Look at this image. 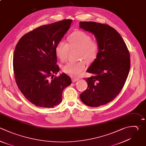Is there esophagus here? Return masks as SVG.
Segmentation results:
<instances>
[{
	"label": "esophagus",
	"mask_w": 146,
	"mask_h": 146,
	"mask_svg": "<svg viewBox=\"0 0 146 146\" xmlns=\"http://www.w3.org/2000/svg\"><path fill=\"white\" fill-rule=\"evenodd\" d=\"M78 80H79V79H78V78H72V82H74V83L77 82Z\"/></svg>",
	"instance_id": "1"
}]
</instances>
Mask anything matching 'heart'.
<instances>
[{
  "instance_id": "b5f03b06",
  "label": "heart",
  "mask_w": 146,
  "mask_h": 146,
  "mask_svg": "<svg viewBox=\"0 0 146 146\" xmlns=\"http://www.w3.org/2000/svg\"><path fill=\"white\" fill-rule=\"evenodd\" d=\"M91 39L89 34L83 31H75L68 38V44L62 40L58 43L55 48L56 55L63 62L67 59L70 50H76L78 51L77 58L90 64L96 58L100 47L98 41ZM84 61L68 62L63 66L62 70L67 75L72 76H78L86 68Z\"/></svg>"
}]
</instances>
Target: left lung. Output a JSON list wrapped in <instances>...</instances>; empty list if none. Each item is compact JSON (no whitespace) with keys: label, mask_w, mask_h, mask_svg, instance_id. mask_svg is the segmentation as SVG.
Here are the masks:
<instances>
[{"label":"left lung","mask_w":146,"mask_h":146,"mask_svg":"<svg viewBox=\"0 0 146 146\" xmlns=\"http://www.w3.org/2000/svg\"><path fill=\"white\" fill-rule=\"evenodd\" d=\"M79 26L94 34L100 46L87 70L93 76L85 79L88 88L80 98L86 105L99 107L111 102L123 87L130 68L129 53L120 35L111 26L94 22H80Z\"/></svg>","instance_id":"1"}]
</instances>
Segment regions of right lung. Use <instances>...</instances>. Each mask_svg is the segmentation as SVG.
Listing matches in <instances>:
<instances>
[{"label":"right lung","mask_w":146,"mask_h":146,"mask_svg":"<svg viewBox=\"0 0 146 146\" xmlns=\"http://www.w3.org/2000/svg\"><path fill=\"white\" fill-rule=\"evenodd\" d=\"M71 19L42 26L23 35L15 48L13 67L17 84L25 97L36 106L53 108L62 100L63 90L71 84L56 64L55 48L67 32Z\"/></svg>","instance_id":"add662e5"}]
</instances>
